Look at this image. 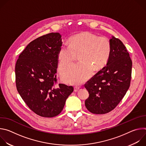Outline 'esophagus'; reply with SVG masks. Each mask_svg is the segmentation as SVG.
<instances>
[{"label":"esophagus","mask_w":146,"mask_h":146,"mask_svg":"<svg viewBox=\"0 0 146 146\" xmlns=\"http://www.w3.org/2000/svg\"><path fill=\"white\" fill-rule=\"evenodd\" d=\"M80 87H77V86L74 87V92H78V91L80 90Z\"/></svg>","instance_id":"obj_1"}]
</instances>
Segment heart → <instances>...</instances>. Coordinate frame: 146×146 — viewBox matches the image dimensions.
Wrapping results in <instances>:
<instances>
[{"label":"heart","mask_w":146,"mask_h":146,"mask_svg":"<svg viewBox=\"0 0 146 146\" xmlns=\"http://www.w3.org/2000/svg\"><path fill=\"white\" fill-rule=\"evenodd\" d=\"M110 52V43L105 37L90 32L72 36L68 40V46L62 45L58 51L59 69L72 63L78 54L80 61L62 69V81L72 85L86 81L92 76L94 69L100 70L106 65Z\"/></svg>","instance_id":"heart-1"}]
</instances>
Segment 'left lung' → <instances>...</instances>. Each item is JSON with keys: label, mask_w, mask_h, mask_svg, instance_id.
I'll use <instances>...</instances> for the list:
<instances>
[{"label": "left lung", "mask_w": 146, "mask_h": 146, "mask_svg": "<svg viewBox=\"0 0 146 146\" xmlns=\"http://www.w3.org/2000/svg\"><path fill=\"white\" fill-rule=\"evenodd\" d=\"M111 52L106 66L98 72L85 87L89 92L86 108L96 114L113 110L130 86L132 62L124 44L118 38L110 39Z\"/></svg>", "instance_id": "1"}]
</instances>
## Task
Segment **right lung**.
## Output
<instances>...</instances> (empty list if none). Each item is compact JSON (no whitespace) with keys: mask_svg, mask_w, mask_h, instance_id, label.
Returning a JSON list of instances; mask_svg holds the SVG:
<instances>
[{"mask_svg":"<svg viewBox=\"0 0 146 146\" xmlns=\"http://www.w3.org/2000/svg\"><path fill=\"white\" fill-rule=\"evenodd\" d=\"M61 37L56 32L37 38L29 43L16 62L17 91L27 106L41 117L60 114L73 91V87L63 84L54 87Z\"/></svg>","mask_w":146,"mask_h":146,"instance_id":"add662e5","label":"right lung"}]
</instances>
